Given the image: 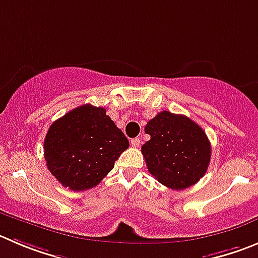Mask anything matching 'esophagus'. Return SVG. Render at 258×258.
I'll return each mask as SVG.
<instances>
[{"label": "esophagus", "instance_id": "obj_1", "mask_svg": "<svg viewBox=\"0 0 258 258\" xmlns=\"http://www.w3.org/2000/svg\"><path fill=\"white\" fill-rule=\"evenodd\" d=\"M131 144H132V147H139V144H141V139L139 138H134V139H132L131 141Z\"/></svg>", "mask_w": 258, "mask_h": 258}]
</instances>
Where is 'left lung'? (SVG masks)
Here are the masks:
<instances>
[{"label": "left lung", "instance_id": "obj_1", "mask_svg": "<svg viewBox=\"0 0 258 258\" xmlns=\"http://www.w3.org/2000/svg\"><path fill=\"white\" fill-rule=\"evenodd\" d=\"M142 147L149 173L162 185L183 190L204 177L212 156L205 132L185 115L162 111L146 125Z\"/></svg>", "mask_w": 258, "mask_h": 258}]
</instances>
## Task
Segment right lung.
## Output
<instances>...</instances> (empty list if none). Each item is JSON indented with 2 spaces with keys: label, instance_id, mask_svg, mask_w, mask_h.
I'll return each mask as SVG.
<instances>
[{
  "label": "right lung",
  "instance_id": "obj_1",
  "mask_svg": "<svg viewBox=\"0 0 258 258\" xmlns=\"http://www.w3.org/2000/svg\"><path fill=\"white\" fill-rule=\"evenodd\" d=\"M129 147L104 107L82 105L55 120L44 139V157L51 175L64 187H95Z\"/></svg>",
  "mask_w": 258,
  "mask_h": 258
}]
</instances>
